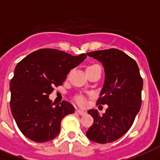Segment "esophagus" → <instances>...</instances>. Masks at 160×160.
<instances>
[{
  "instance_id": "esophagus-1",
  "label": "esophagus",
  "mask_w": 160,
  "mask_h": 160,
  "mask_svg": "<svg viewBox=\"0 0 160 160\" xmlns=\"http://www.w3.org/2000/svg\"><path fill=\"white\" fill-rule=\"evenodd\" d=\"M76 112H77L79 114H81V115H83V114H85V110H83V109H77V110H76Z\"/></svg>"
}]
</instances>
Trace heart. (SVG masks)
Instances as JSON below:
<instances>
[{
    "label": "heart",
    "mask_w": 160,
    "mask_h": 160,
    "mask_svg": "<svg viewBox=\"0 0 160 160\" xmlns=\"http://www.w3.org/2000/svg\"><path fill=\"white\" fill-rule=\"evenodd\" d=\"M94 65H91V66H94ZM89 67H90V66H89ZM76 100H77V102L79 103L80 105H85V98L83 97V96H79V97H77Z\"/></svg>",
    "instance_id": "1"
}]
</instances>
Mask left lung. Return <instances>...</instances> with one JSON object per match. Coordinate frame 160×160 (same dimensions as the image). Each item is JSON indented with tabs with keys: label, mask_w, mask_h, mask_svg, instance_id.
Here are the masks:
<instances>
[{
	"label": "left lung",
	"mask_w": 160,
	"mask_h": 160,
	"mask_svg": "<svg viewBox=\"0 0 160 160\" xmlns=\"http://www.w3.org/2000/svg\"><path fill=\"white\" fill-rule=\"evenodd\" d=\"M87 55L102 63L105 82L97 105H107L100 116L97 109L88 113L94 123L86 132L88 139L99 144L115 141L126 133L141 106L143 79L139 66L129 55L118 49L89 52Z\"/></svg>",
	"instance_id": "1"
}]
</instances>
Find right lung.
<instances>
[{"label":"right lung","instance_id":"obj_1","mask_svg":"<svg viewBox=\"0 0 160 160\" xmlns=\"http://www.w3.org/2000/svg\"><path fill=\"white\" fill-rule=\"evenodd\" d=\"M86 56L41 49L17 64L10 83V105L16 124L25 136L37 143L57 136L60 122L65 115L75 112V107L67 101L56 105L49 95L54 86L62 85L70 70Z\"/></svg>","mask_w":160,"mask_h":160}]
</instances>
